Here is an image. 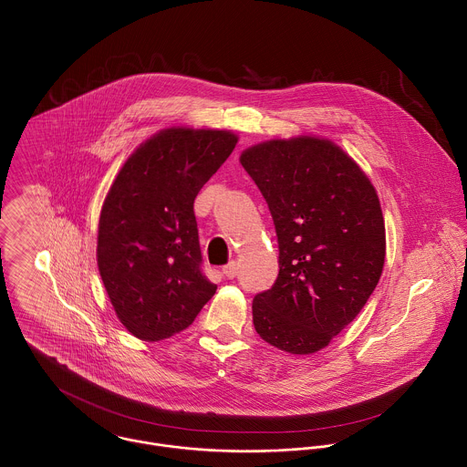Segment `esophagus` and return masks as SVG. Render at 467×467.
I'll list each match as a JSON object with an SVG mask.
<instances>
[{"instance_id": "1", "label": "esophagus", "mask_w": 467, "mask_h": 467, "mask_svg": "<svg viewBox=\"0 0 467 467\" xmlns=\"http://www.w3.org/2000/svg\"><path fill=\"white\" fill-rule=\"evenodd\" d=\"M237 271H239V267H237L235 261H232V263H228L226 266L223 267V275H224L226 278H234V276L237 275Z\"/></svg>"}]
</instances>
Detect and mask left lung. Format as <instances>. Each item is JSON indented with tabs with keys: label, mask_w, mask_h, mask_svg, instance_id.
<instances>
[{
	"label": "left lung",
	"mask_w": 467,
	"mask_h": 467,
	"mask_svg": "<svg viewBox=\"0 0 467 467\" xmlns=\"http://www.w3.org/2000/svg\"><path fill=\"white\" fill-rule=\"evenodd\" d=\"M278 241V276L254 298V326L289 354L327 347L363 309L385 265V219L374 185L334 141L273 138L243 150Z\"/></svg>",
	"instance_id": "8db88e82"
}]
</instances>
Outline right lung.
<instances>
[{"mask_svg": "<svg viewBox=\"0 0 467 467\" xmlns=\"http://www.w3.org/2000/svg\"><path fill=\"white\" fill-rule=\"evenodd\" d=\"M237 140L163 130L134 149L104 200L97 265L119 320L138 339L182 333L217 289L201 273L194 200Z\"/></svg>", "mask_w": 467, "mask_h": 467, "instance_id": "1", "label": "right lung"}]
</instances>
